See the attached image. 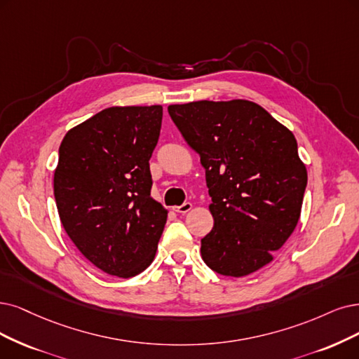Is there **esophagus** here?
Returning <instances> with one entry per match:
<instances>
[{
    "instance_id": "esophagus-1",
    "label": "esophagus",
    "mask_w": 359,
    "mask_h": 359,
    "mask_svg": "<svg viewBox=\"0 0 359 359\" xmlns=\"http://www.w3.org/2000/svg\"><path fill=\"white\" fill-rule=\"evenodd\" d=\"M192 208V204L191 203H183L182 205H177V207H172V210L176 211V213H188V211Z\"/></svg>"
}]
</instances>
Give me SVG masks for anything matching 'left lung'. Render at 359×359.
Here are the masks:
<instances>
[{
	"label": "left lung",
	"instance_id": "left-lung-1",
	"mask_svg": "<svg viewBox=\"0 0 359 359\" xmlns=\"http://www.w3.org/2000/svg\"><path fill=\"white\" fill-rule=\"evenodd\" d=\"M205 168L215 226L201 240L210 269L245 276L272 260L300 217L306 167L288 128L248 100L170 104Z\"/></svg>",
	"mask_w": 359,
	"mask_h": 359
}]
</instances>
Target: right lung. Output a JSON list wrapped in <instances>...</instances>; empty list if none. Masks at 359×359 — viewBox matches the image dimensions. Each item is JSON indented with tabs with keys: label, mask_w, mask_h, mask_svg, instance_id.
I'll use <instances>...</instances> for the list:
<instances>
[{
	"label": "right lung",
	"mask_w": 359,
	"mask_h": 359,
	"mask_svg": "<svg viewBox=\"0 0 359 359\" xmlns=\"http://www.w3.org/2000/svg\"><path fill=\"white\" fill-rule=\"evenodd\" d=\"M163 106L103 109L66 133L55 171L63 228L100 271L130 278L154 260L167 210L152 200L149 159Z\"/></svg>",
	"instance_id": "1"
}]
</instances>
